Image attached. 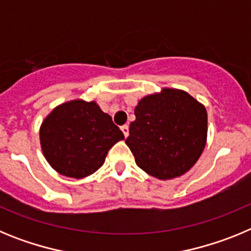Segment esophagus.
Segmentation results:
<instances>
[{
  "instance_id": "1",
  "label": "esophagus",
  "mask_w": 251,
  "mask_h": 251,
  "mask_svg": "<svg viewBox=\"0 0 251 251\" xmlns=\"http://www.w3.org/2000/svg\"><path fill=\"white\" fill-rule=\"evenodd\" d=\"M121 129H122V132H123L124 137H126V138H127L128 134H129V127H128L127 124H124V126H123V127L121 128Z\"/></svg>"
}]
</instances>
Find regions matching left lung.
<instances>
[{
  "instance_id": "left-lung-1",
  "label": "left lung",
  "mask_w": 251,
  "mask_h": 251,
  "mask_svg": "<svg viewBox=\"0 0 251 251\" xmlns=\"http://www.w3.org/2000/svg\"><path fill=\"white\" fill-rule=\"evenodd\" d=\"M126 143L139 168L158 179L182 176L200 158L207 139L206 108L179 89L142 98Z\"/></svg>"
}]
</instances>
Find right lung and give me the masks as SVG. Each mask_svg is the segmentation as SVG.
<instances>
[{"instance_id":"1","label":"right lung","mask_w":251,"mask_h":251,"mask_svg":"<svg viewBox=\"0 0 251 251\" xmlns=\"http://www.w3.org/2000/svg\"><path fill=\"white\" fill-rule=\"evenodd\" d=\"M124 134L95 101L60 104L40 127V145L49 165L72 178H84L103 166L108 151Z\"/></svg>"}]
</instances>
